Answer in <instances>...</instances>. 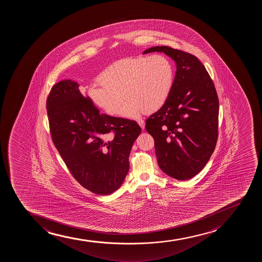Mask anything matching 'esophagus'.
I'll return each instance as SVG.
<instances>
[{
  "instance_id": "obj_1",
  "label": "esophagus",
  "mask_w": 262,
  "mask_h": 262,
  "mask_svg": "<svg viewBox=\"0 0 262 262\" xmlns=\"http://www.w3.org/2000/svg\"><path fill=\"white\" fill-rule=\"evenodd\" d=\"M137 122H138V124L140 125L142 129H144V128H145V124H144V121H143V119H138Z\"/></svg>"
}]
</instances>
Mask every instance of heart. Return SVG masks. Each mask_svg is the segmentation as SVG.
<instances>
[{
    "instance_id": "b5f03b06",
    "label": "heart",
    "mask_w": 262,
    "mask_h": 262,
    "mask_svg": "<svg viewBox=\"0 0 262 262\" xmlns=\"http://www.w3.org/2000/svg\"><path fill=\"white\" fill-rule=\"evenodd\" d=\"M100 83L88 90L89 99L105 114L116 116L121 112L135 118L141 111L151 114L167 102L174 83V69L165 55L140 56L119 60L100 75Z\"/></svg>"
}]
</instances>
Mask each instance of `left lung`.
Wrapping results in <instances>:
<instances>
[{
	"instance_id": "1",
	"label": "left lung",
	"mask_w": 262,
	"mask_h": 262,
	"mask_svg": "<svg viewBox=\"0 0 262 262\" xmlns=\"http://www.w3.org/2000/svg\"><path fill=\"white\" fill-rule=\"evenodd\" d=\"M163 52L176 62L168 100L146 120L155 140L160 168L179 181L194 177L216 147L219 102L213 81L197 57L168 46H154L143 54Z\"/></svg>"
}]
</instances>
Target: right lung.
I'll return each mask as SVG.
<instances>
[{
    "instance_id": "add662e5",
    "label": "right lung",
    "mask_w": 262,
    "mask_h": 262,
    "mask_svg": "<svg viewBox=\"0 0 262 262\" xmlns=\"http://www.w3.org/2000/svg\"><path fill=\"white\" fill-rule=\"evenodd\" d=\"M46 108L53 143L76 181L96 194L118 190L140 135L137 122L100 114L70 79L52 86Z\"/></svg>"
}]
</instances>
